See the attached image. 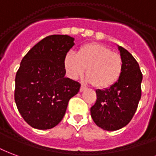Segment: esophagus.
<instances>
[{"mask_svg": "<svg viewBox=\"0 0 156 156\" xmlns=\"http://www.w3.org/2000/svg\"><path fill=\"white\" fill-rule=\"evenodd\" d=\"M86 90V87L85 86H83V85H81V86H80V91L82 92L84 91V90Z\"/></svg>", "mask_w": 156, "mask_h": 156, "instance_id": "esophagus-1", "label": "esophagus"}]
</instances>
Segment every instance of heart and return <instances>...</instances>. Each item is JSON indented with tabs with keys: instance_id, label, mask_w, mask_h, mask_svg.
Returning <instances> with one entry per match:
<instances>
[{
	"instance_id": "b5f03b06",
	"label": "heart",
	"mask_w": 156,
	"mask_h": 156,
	"mask_svg": "<svg viewBox=\"0 0 156 156\" xmlns=\"http://www.w3.org/2000/svg\"><path fill=\"white\" fill-rule=\"evenodd\" d=\"M64 67L70 79L85 73L86 80L100 89L108 88L118 81L123 71V60L118 53L101 44L90 43L80 46L76 53L67 52Z\"/></svg>"
}]
</instances>
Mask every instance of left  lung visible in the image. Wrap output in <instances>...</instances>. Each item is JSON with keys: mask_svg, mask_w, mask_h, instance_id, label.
Here are the masks:
<instances>
[{"mask_svg": "<svg viewBox=\"0 0 156 156\" xmlns=\"http://www.w3.org/2000/svg\"><path fill=\"white\" fill-rule=\"evenodd\" d=\"M123 60V71L113 86L96 90L97 100L90 108V115L96 126L108 131L126 126L136 113L141 97L142 73L133 55L118 45Z\"/></svg>", "mask_w": 156, "mask_h": 156, "instance_id": "obj_1", "label": "left lung"}]
</instances>
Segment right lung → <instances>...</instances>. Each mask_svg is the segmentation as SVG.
<instances>
[{
	"label": "right lung",
	"instance_id": "obj_1",
	"mask_svg": "<svg viewBox=\"0 0 156 156\" xmlns=\"http://www.w3.org/2000/svg\"><path fill=\"white\" fill-rule=\"evenodd\" d=\"M74 41L67 35L46 36L21 60L16 76L15 101L33 128L48 129L57 126L70 99L79 92L80 84L65 77L64 58Z\"/></svg>",
	"mask_w": 156,
	"mask_h": 156
}]
</instances>
